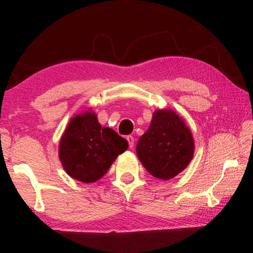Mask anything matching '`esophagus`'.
<instances>
[{"label": "esophagus", "mask_w": 253, "mask_h": 253, "mask_svg": "<svg viewBox=\"0 0 253 253\" xmlns=\"http://www.w3.org/2000/svg\"><path fill=\"white\" fill-rule=\"evenodd\" d=\"M126 139H127L128 144H129V147H130V148L134 147V144H135V139H134V137H132L131 135H129V136H127V137H126Z\"/></svg>", "instance_id": "obj_1"}]
</instances>
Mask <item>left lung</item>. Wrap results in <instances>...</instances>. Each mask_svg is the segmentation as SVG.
<instances>
[{"mask_svg":"<svg viewBox=\"0 0 253 253\" xmlns=\"http://www.w3.org/2000/svg\"><path fill=\"white\" fill-rule=\"evenodd\" d=\"M136 153L149 174L166 181L190 164L194 153L193 137L174 111L157 110L148 130L137 143Z\"/></svg>","mask_w":253,"mask_h":253,"instance_id":"left-lung-1","label":"left lung"}]
</instances>
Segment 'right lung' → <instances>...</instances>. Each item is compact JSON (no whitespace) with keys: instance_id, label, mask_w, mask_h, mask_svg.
<instances>
[{"instance_id":"1","label":"right lung","mask_w":253,"mask_h":253,"mask_svg":"<svg viewBox=\"0 0 253 253\" xmlns=\"http://www.w3.org/2000/svg\"><path fill=\"white\" fill-rule=\"evenodd\" d=\"M128 143L116 131L101 127L97 116L85 111L71 119L59 146L63 169L72 178L84 183L100 179L126 151Z\"/></svg>"}]
</instances>
